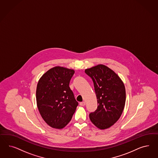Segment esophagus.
Listing matches in <instances>:
<instances>
[{
	"instance_id": "esophagus-1",
	"label": "esophagus",
	"mask_w": 158,
	"mask_h": 158,
	"mask_svg": "<svg viewBox=\"0 0 158 158\" xmlns=\"http://www.w3.org/2000/svg\"><path fill=\"white\" fill-rule=\"evenodd\" d=\"M80 106H85V102H80Z\"/></svg>"
}]
</instances>
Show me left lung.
I'll return each instance as SVG.
<instances>
[{
    "instance_id": "8db88e82",
    "label": "left lung",
    "mask_w": 158,
    "mask_h": 158,
    "mask_svg": "<svg viewBox=\"0 0 158 158\" xmlns=\"http://www.w3.org/2000/svg\"><path fill=\"white\" fill-rule=\"evenodd\" d=\"M94 82L98 108L89 114L91 122L99 129L110 127L121 116L126 103V89L122 79L102 64L85 70Z\"/></svg>"
}]
</instances>
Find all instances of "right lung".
<instances>
[{"mask_svg": "<svg viewBox=\"0 0 158 158\" xmlns=\"http://www.w3.org/2000/svg\"><path fill=\"white\" fill-rule=\"evenodd\" d=\"M73 69L55 66L44 73L38 82L36 99L41 117L50 127H64L70 122L78 103L69 87Z\"/></svg>", "mask_w": 158, "mask_h": 158, "instance_id": "obj_1", "label": "right lung"}]
</instances>
